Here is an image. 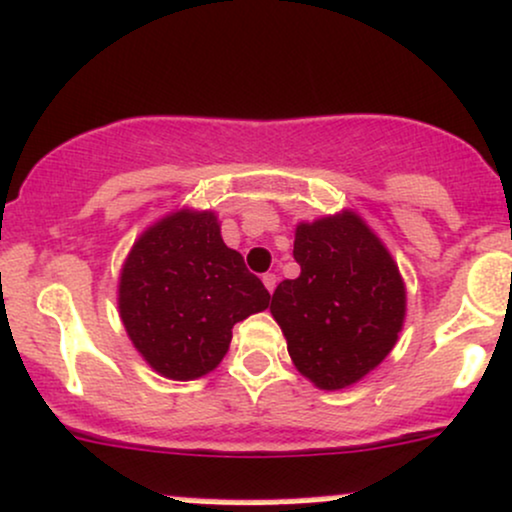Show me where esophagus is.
Here are the masks:
<instances>
[{
    "mask_svg": "<svg viewBox=\"0 0 512 512\" xmlns=\"http://www.w3.org/2000/svg\"><path fill=\"white\" fill-rule=\"evenodd\" d=\"M263 285H266V290L268 292H271V295H273V290H275V285H278V278H275V275L273 273H266V275H263Z\"/></svg>",
    "mask_w": 512,
    "mask_h": 512,
    "instance_id": "1",
    "label": "esophagus"
}]
</instances>
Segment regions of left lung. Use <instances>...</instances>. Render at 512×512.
I'll use <instances>...</instances> for the list:
<instances>
[{"label":"left lung","mask_w":512,"mask_h":512,"mask_svg":"<svg viewBox=\"0 0 512 512\" xmlns=\"http://www.w3.org/2000/svg\"><path fill=\"white\" fill-rule=\"evenodd\" d=\"M302 273L273 292L271 314L292 365L324 392L353 387L392 353L406 319L394 256L355 210L300 222Z\"/></svg>","instance_id":"left-lung-1"}]
</instances>
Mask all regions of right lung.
I'll return each mask as SVG.
<instances>
[{"label":"right lung","instance_id":"1","mask_svg":"<svg viewBox=\"0 0 512 512\" xmlns=\"http://www.w3.org/2000/svg\"><path fill=\"white\" fill-rule=\"evenodd\" d=\"M268 290L222 241L212 210L179 208L152 222L125 256L118 314L142 360L188 382L222 363L237 321L268 307Z\"/></svg>","mask_w":512,"mask_h":512}]
</instances>
